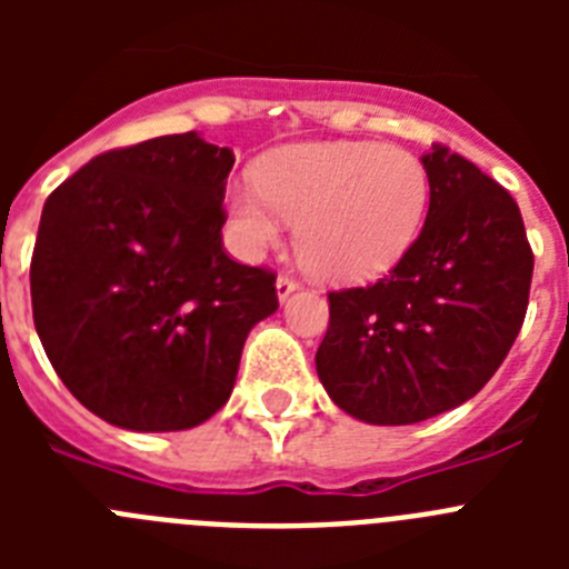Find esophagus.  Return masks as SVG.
Here are the masks:
<instances>
[{
    "label": "esophagus",
    "mask_w": 569,
    "mask_h": 569,
    "mask_svg": "<svg viewBox=\"0 0 569 569\" xmlns=\"http://www.w3.org/2000/svg\"><path fill=\"white\" fill-rule=\"evenodd\" d=\"M293 290H299V281H296L293 276H279V279H276V296H279V301L288 299Z\"/></svg>",
    "instance_id": "1"
}]
</instances>
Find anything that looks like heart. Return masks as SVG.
Instances as JSON below:
<instances>
[{"label":"heart","mask_w":569,"mask_h":569,"mask_svg":"<svg viewBox=\"0 0 569 569\" xmlns=\"http://www.w3.org/2000/svg\"><path fill=\"white\" fill-rule=\"evenodd\" d=\"M430 176L419 156L376 142H313L276 150L256 182L224 193L236 250L256 259L299 224L296 253L333 284L376 279L419 239Z\"/></svg>","instance_id":"1"}]
</instances>
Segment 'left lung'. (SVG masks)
<instances>
[{
    "label": "left lung",
    "instance_id": "left-lung-1",
    "mask_svg": "<svg viewBox=\"0 0 569 569\" xmlns=\"http://www.w3.org/2000/svg\"><path fill=\"white\" fill-rule=\"evenodd\" d=\"M425 228L390 276L328 293L316 373L367 425H416L465 405L519 336L532 250L519 204L465 156L433 144Z\"/></svg>",
    "mask_w": 569,
    "mask_h": 569
}]
</instances>
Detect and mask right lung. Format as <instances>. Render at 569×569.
<instances>
[{
    "mask_svg": "<svg viewBox=\"0 0 569 569\" xmlns=\"http://www.w3.org/2000/svg\"><path fill=\"white\" fill-rule=\"evenodd\" d=\"M233 162L196 130L159 136L90 159L44 202L33 325L64 387L108 425L208 421L253 325L279 310L276 273L224 253Z\"/></svg>",
    "mask_w": 569,
    "mask_h": 569,
    "instance_id": "1",
    "label": "right lung"
}]
</instances>
